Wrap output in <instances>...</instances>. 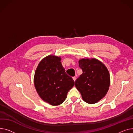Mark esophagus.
Returning a JSON list of instances; mask_svg holds the SVG:
<instances>
[{
	"instance_id": "esophagus-1",
	"label": "esophagus",
	"mask_w": 133,
	"mask_h": 133,
	"mask_svg": "<svg viewBox=\"0 0 133 133\" xmlns=\"http://www.w3.org/2000/svg\"><path fill=\"white\" fill-rule=\"evenodd\" d=\"M73 80L74 81H75V80H76V77H75V76H74V77H73Z\"/></svg>"
}]
</instances>
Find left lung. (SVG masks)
Here are the masks:
<instances>
[{"label": "left lung", "mask_w": 133, "mask_h": 133, "mask_svg": "<svg viewBox=\"0 0 133 133\" xmlns=\"http://www.w3.org/2000/svg\"><path fill=\"white\" fill-rule=\"evenodd\" d=\"M79 66L82 74L75 82V86L83 100L94 104L105 96L108 91L110 79L109 71L102 62L95 58L81 59Z\"/></svg>", "instance_id": "1"}]
</instances>
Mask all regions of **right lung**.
I'll use <instances>...</instances> for the list:
<instances>
[{
    "mask_svg": "<svg viewBox=\"0 0 133 133\" xmlns=\"http://www.w3.org/2000/svg\"><path fill=\"white\" fill-rule=\"evenodd\" d=\"M61 60L58 56H47L39 62L34 76V87L38 95L52 106L64 102L74 85V81L66 73Z\"/></svg>",
    "mask_w": 133,
    "mask_h": 133,
    "instance_id": "obj_1",
    "label": "right lung"
}]
</instances>
